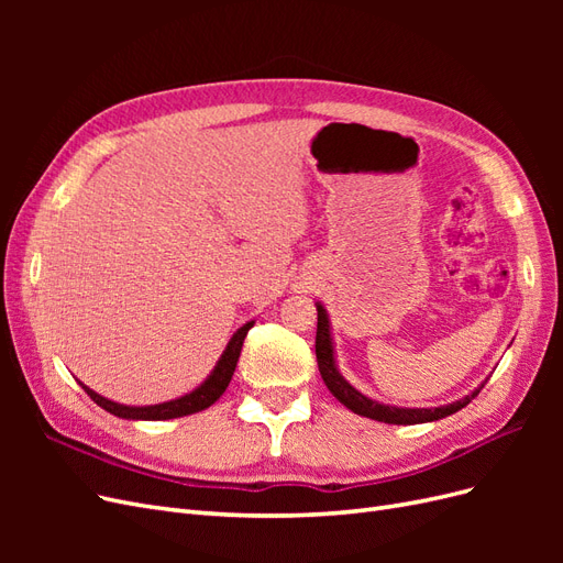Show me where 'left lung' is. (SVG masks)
Masks as SVG:
<instances>
[{"label": "left lung", "mask_w": 563, "mask_h": 563, "mask_svg": "<svg viewBox=\"0 0 563 563\" xmlns=\"http://www.w3.org/2000/svg\"><path fill=\"white\" fill-rule=\"evenodd\" d=\"M314 352H317V364H319V373L323 383L331 389V395L340 401L345 404L350 411H354L356 416H364L371 420H378V422H389V424H418V422H432L439 418H446L460 408H465L476 395H479V389H474L472 395H467L465 399L453 401L449 406H439V408H397V406H385L373 401L368 397H364L360 389H354L343 376H340L335 362H333V345H331V331H329V317L327 310L321 308L317 302V340H314Z\"/></svg>", "instance_id": "obj_1"}]
</instances>
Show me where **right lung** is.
Here are the masks:
<instances>
[{
	"label": "right lung",
	"instance_id": "obj_1",
	"mask_svg": "<svg viewBox=\"0 0 563 563\" xmlns=\"http://www.w3.org/2000/svg\"><path fill=\"white\" fill-rule=\"evenodd\" d=\"M251 327H253V321L244 323V327L232 335V340L228 343L223 356H220V362L216 364L211 376L203 380L201 387H197L195 391H190V395H185L180 399L157 404V406H124V404H114L106 397L96 395V391L89 389L87 385H81V387L100 408H106L108 413H112L117 418H126V420H172V418L199 413V411H203V408H209L213 401H218L220 395H223V391L228 389V385L232 380V373L236 368V362H240L244 338H246Z\"/></svg>",
	"mask_w": 563,
	"mask_h": 563
}]
</instances>
